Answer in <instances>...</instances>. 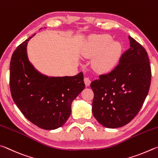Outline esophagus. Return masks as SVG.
<instances>
[{
  "mask_svg": "<svg viewBox=\"0 0 158 158\" xmlns=\"http://www.w3.org/2000/svg\"><path fill=\"white\" fill-rule=\"evenodd\" d=\"M84 82H85V85H86L87 87H88V86H89L90 85V84H91V81H90V79L89 78V77H85L84 78Z\"/></svg>",
  "mask_w": 158,
  "mask_h": 158,
  "instance_id": "34e87169",
  "label": "esophagus"
}]
</instances>
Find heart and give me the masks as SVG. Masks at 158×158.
I'll return each instance as SVG.
<instances>
[{"label": "heart", "mask_w": 158, "mask_h": 158, "mask_svg": "<svg viewBox=\"0 0 158 158\" xmlns=\"http://www.w3.org/2000/svg\"><path fill=\"white\" fill-rule=\"evenodd\" d=\"M112 42L109 36L93 38L82 51V56L93 57L92 66L96 71L106 73L114 67L119 56L121 46L117 41Z\"/></svg>", "instance_id": "heart-1"}]
</instances>
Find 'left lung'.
Here are the masks:
<instances>
[{
    "mask_svg": "<svg viewBox=\"0 0 158 158\" xmlns=\"http://www.w3.org/2000/svg\"><path fill=\"white\" fill-rule=\"evenodd\" d=\"M128 38L130 48L121 57L118 65L90 85L94 94V117L108 128H120L133 119L142 108L151 85L147 52L131 36Z\"/></svg>",
    "mask_w": 158,
    "mask_h": 158,
    "instance_id": "1",
    "label": "left lung"
}]
</instances>
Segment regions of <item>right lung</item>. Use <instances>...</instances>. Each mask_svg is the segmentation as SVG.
Segmentation results:
<instances>
[{"mask_svg": "<svg viewBox=\"0 0 158 158\" xmlns=\"http://www.w3.org/2000/svg\"><path fill=\"white\" fill-rule=\"evenodd\" d=\"M33 35L13 52L10 62V89L14 101L30 122L45 130L62 126L71 113V103L85 89L83 73L48 76L30 62L27 46Z\"/></svg>", "mask_w": 158, "mask_h": 158, "instance_id": "add662e5", "label": "right lung"}]
</instances>
